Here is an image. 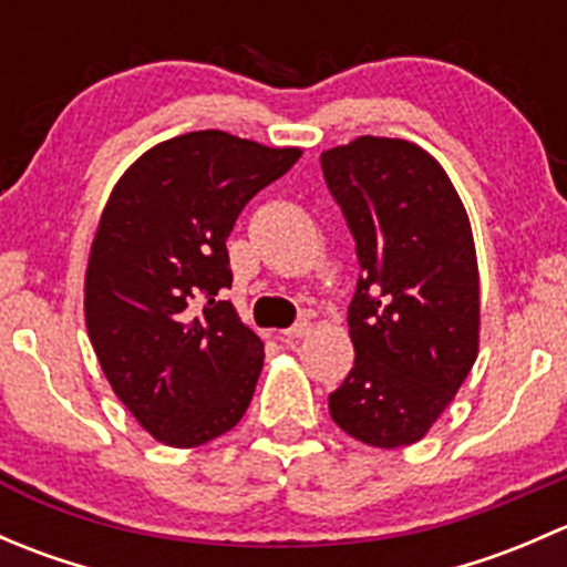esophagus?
<instances>
[{
    "label": "esophagus",
    "mask_w": 567,
    "mask_h": 567,
    "mask_svg": "<svg viewBox=\"0 0 567 567\" xmlns=\"http://www.w3.org/2000/svg\"><path fill=\"white\" fill-rule=\"evenodd\" d=\"M305 334H310V323H307V320H299V323H293L290 329L279 331V337H282V340H299V337H305Z\"/></svg>",
    "instance_id": "1"
}]
</instances>
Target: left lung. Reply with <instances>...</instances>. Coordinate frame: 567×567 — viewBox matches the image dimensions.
<instances>
[{
  "label": "left lung",
  "instance_id": "8db88e82",
  "mask_svg": "<svg viewBox=\"0 0 567 567\" xmlns=\"http://www.w3.org/2000/svg\"><path fill=\"white\" fill-rule=\"evenodd\" d=\"M359 257L348 307L353 359L331 420L370 447L431 431L477 359L480 274L472 225L442 164L420 145L359 136L320 153Z\"/></svg>",
  "mask_w": 567,
  "mask_h": 567
}]
</instances>
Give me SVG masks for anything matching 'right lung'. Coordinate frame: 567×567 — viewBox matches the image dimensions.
Wrapping results in <instances>:
<instances>
[{"mask_svg":"<svg viewBox=\"0 0 567 567\" xmlns=\"http://www.w3.org/2000/svg\"><path fill=\"white\" fill-rule=\"evenodd\" d=\"M299 156L192 131L142 153L109 194L84 274L87 334L114 394L169 447H199L249 409L262 340L216 293L233 285L238 214Z\"/></svg>","mask_w":567,"mask_h":567,"instance_id":"obj_1","label":"right lung"}]
</instances>
